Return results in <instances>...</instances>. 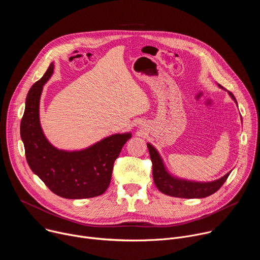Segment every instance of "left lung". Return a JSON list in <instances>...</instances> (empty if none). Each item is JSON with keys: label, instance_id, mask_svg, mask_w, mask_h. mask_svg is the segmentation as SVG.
Segmentation results:
<instances>
[{"label": "left lung", "instance_id": "8db88e82", "mask_svg": "<svg viewBox=\"0 0 260 260\" xmlns=\"http://www.w3.org/2000/svg\"><path fill=\"white\" fill-rule=\"evenodd\" d=\"M218 86L223 88L220 84H218ZM229 93L233 98V100L237 103L235 95L231 91H229ZM147 147H148V150H149L150 158L152 161V175H153L154 183L156 185V187L158 188V190L167 196L182 198V199L207 198L215 193L222 186V185L224 184V182L226 181V179L231 174L230 172L218 180H215L212 182H204V183L178 179L176 177H173L171 174H169V172L167 171L162 162L160 155L158 154L155 148L149 143H147Z\"/></svg>", "mask_w": 260, "mask_h": 260}]
</instances>
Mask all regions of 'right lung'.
Returning a JSON list of instances; mask_svg holds the SVG:
<instances>
[{
  "label": "right lung",
  "instance_id": "1",
  "mask_svg": "<svg viewBox=\"0 0 260 260\" xmlns=\"http://www.w3.org/2000/svg\"><path fill=\"white\" fill-rule=\"evenodd\" d=\"M53 73L50 63L44 76L29 89L20 122V137L30 170L56 196L88 199L103 194L111 182L113 165L131 133L103 139L80 151L58 150L45 138L39 119V105L43 85Z\"/></svg>",
  "mask_w": 260,
  "mask_h": 260
}]
</instances>
